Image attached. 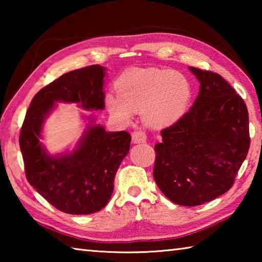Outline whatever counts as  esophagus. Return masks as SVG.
<instances>
[{
    "label": "esophagus",
    "mask_w": 262,
    "mask_h": 262,
    "mask_svg": "<svg viewBox=\"0 0 262 262\" xmlns=\"http://www.w3.org/2000/svg\"><path fill=\"white\" fill-rule=\"evenodd\" d=\"M132 139L134 143H144L147 141V134L143 130H134L132 133Z\"/></svg>",
    "instance_id": "1"
}]
</instances>
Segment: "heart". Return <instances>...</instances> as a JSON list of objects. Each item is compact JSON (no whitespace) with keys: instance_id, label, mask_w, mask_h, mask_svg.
Returning <instances> with one entry per match:
<instances>
[{"instance_id":"obj_1","label":"heart","mask_w":262,"mask_h":262,"mask_svg":"<svg viewBox=\"0 0 262 262\" xmlns=\"http://www.w3.org/2000/svg\"><path fill=\"white\" fill-rule=\"evenodd\" d=\"M115 89L118 96L106 97L110 112L128 121L134 112L144 111L145 121L154 127L178 121L188 110L193 96L188 77L171 70H132L118 78Z\"/></svg>"}]
</instances>
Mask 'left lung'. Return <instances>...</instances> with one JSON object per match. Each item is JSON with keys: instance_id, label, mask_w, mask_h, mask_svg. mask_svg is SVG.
Segmentation results:
<instances>
[{"instance_id": "obj_1", "label": "left lung", "mask_w": 262, "mask_h": 262, "mask_svg": "<svg viewBox=\"0 0 262 262\" xmlns=\"http://www.w3.org/2000/svg\"><path fill=\"white\" fill-rule=\"evenodd\" d=\"M200 92L187 113L161 132L154 178L168 200L194 207L232 187L250 149L244 99L221 75L189 67Z\"/></svg>"}]
</instances>
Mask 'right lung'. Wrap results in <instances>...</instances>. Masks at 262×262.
<instances>
[{
    "mask_svg": "<svg viewBox=\"0 0 262 262\" xmlns=\"http://www.w3.org/2000/svg\"><path fill=\"white\" fill-rule=\"evenodd\" d=\"M105 68L89 66L62 75L33 97L19 134V147L30 185L60 211L94 214L107 205L114 177L129 152L130 134L88 126L72 154L52 157L40 143L42 123L55 101L78 103L85 110H103Z\"/></svg>",
    "mask_w": 262,
    "mask_h": 262,
    "instance_id": "add662e5",
    "label": "right lung"
}]
</instances>
